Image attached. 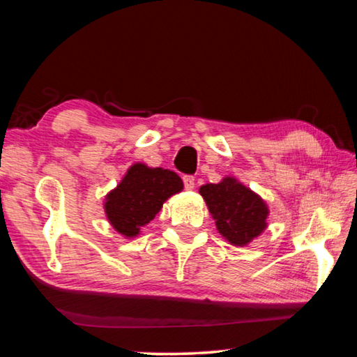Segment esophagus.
<instances>
[{"label":"esophagus","instance_id":"esophagus-1","mask_svg":"<svg viewBox=\"0 0 357 357\" xmlns=\"http://www.w3.org/2000/svg\"><path fill=\"white\" fill-rule=\"evenodd\" d=\"M183 181H184L185 190H193V189H195V178H193V176H184Z\"/></svg>","mask_w":357,"mask_h":357}]
</instances>
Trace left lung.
<instances>
[{
	"label": "left lung",
	"instance_id": "obj_1",
	"mask_svg": "<svg viewBox=\"0 0 357 357\" xmlns=\"http://www.w3.org/2000/svg\"><path fill=\"white\" fill-rule=\"evenodd\" d=\"M200 195L215 220L217 231L231 245L250 244L268 228V203L234 176L202 185Z\"/></svg>",
	"mask_w": 357,
	"mask_h": 357
}]
</instances>
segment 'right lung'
<instances>
[{
	"label": "right lung",
	"mask_w": 357,
	"mask_h": 357,
	"mask_svg": "<svg viewBox=\"0 0 357 357\" xmlns=\"http://www.w3.org/2000/svg\"><path fill=\"white\" fill-rule=\"evenodd\" d=\"M183 189V179L174 172L137 162L105 195V217L121 236L137 238L168 198Z\"/></svg>",
	"instance_id": "1"
}]
</instances>
